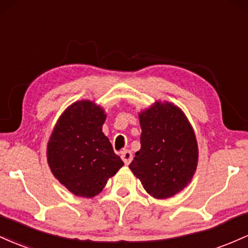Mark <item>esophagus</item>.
Here are the masks:
<instances>
[{
  "instance_id": "34e87169",
  "label": "esophagus",
  "mask_w": 248,
  "mask_h": 248,
  "mask_svg": "<svg viewBox=\"0 0 248 248\" xmlns=\"http://www.w3.org/2000/svg\"><path fill=\"white\" fill-rule=\"evenodd\" d=\"M121 157L123 161L125 163V165H129L132 160V154L130 150H124V151L121 152Z\"/></svg>"
}]
</instances>
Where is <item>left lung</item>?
I'll use <instances>...</instances> for the list:
<instances>
[{"label": "left lung", "instance_id": "left-lung-1", "mask_svg": "<svg viewBox=\"0 0 248 248\" xmlns=\"http://www.w3.org/2000/svg\"><path fill=\"white\" fill-rule=\"evenodd\" d=\"M140 150L129 168L149 194L165 199L182 191L198 163L196 136L183 111L157 102L139 115Z\"/></svg>", "mask_w": 248, "mask_h": 248}]
</instances>
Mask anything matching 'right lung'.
<instances>
[{
    "mask_svg": "<svg viewBox=\"0 0 248 248\" xmlns=\"http://www.w3.org/2000/svg\"><path fill=\"white\" fill-rule=\"evenodd\" d=\"M105 117L104 110L93 102H76L60 117L50 137V169L76 196L91 198L98 194L124 165L102 132Z\"/></svg>",
    "mask_w": 248,
    "mask_h": 248,
    "instance_id": "obj_1",
    "label": "right lung"
}]
</instances>
